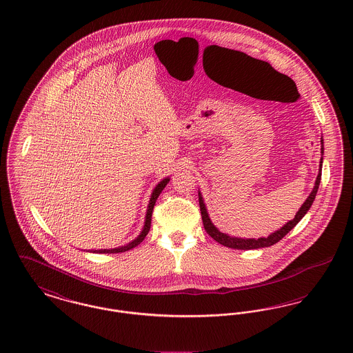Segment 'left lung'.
<instances>
[{
	"label": "left lung",
	"instance_id": "left-lung-1",
	"mask_svg": "<svg viewBox=\"0 0 353 353\" xmlns=\"http://www.w3.org/2000/svg\"><path fill=\"white\" fill-rule=\"evenodd\" d=\"M321 144H323V139H321ZM324 152V148L321 145V153ZM321 163H323V157H321V161H320V168H321ZM321 172V169H320ZM318 174L316 177V181H315V186L312 189V192L310 193L308 199L304 201L302 205V208L298 210L296 216L294 217V219L288 221L285 223L283 228H281L279 230H276L275 233L269 235L268 238H258V239H254V238H236V236H230V235L225 234V233H221L219 229L212 223V221L209 219V214L206 212V208H205V203L202 200L201 193L199 192V201H200V210H201L202 223H203V228L206 230V233L210 235L214 241H217L221 245L226 246V248H230V249H236V250H252V249H261V248H269L275 245L276 242H279L283 236H285L288 232H291L301 219L305 216V213L310 210L312 202L316 197V193H318V189H319L320 180H321V173Z\"/></svg>",
	"mask_w": 353,
	"mask_h": 353
}]
</instances>
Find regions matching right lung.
<instances>
[{"instance_id":"add662e5","label":"right lung","mask_w":353,"mask_h":353,"mask_svg":"<svg viewBox=\"0 0 353 353\" xmlns=\"http://www.w3.org/2000/svg\"><path fill=\"white\" fill-rule=\"evenodd\" d=\"M168 183L169 177H167V179H164L163 181H160L159 184L156 185V188L153 189L151 200H150V203H148V209H147V214H145L144 228H143L141 233H140V235H139L137 238H134V241H132V242H130L128 245L120 246V248H117V249H104V250L101 249V250H91V252H101V254H114V252H128V250H131V249L136 248L140 242H143V241H144V238H145V235L148 234V232H150V229H151L152 212H153V208H154L156 200H157V197L160 196V193L163 192V189L165 188V185L168 184Z\"/></svg>"}]
</instances>
